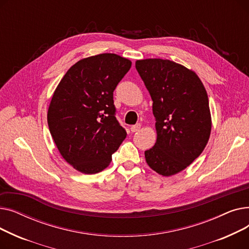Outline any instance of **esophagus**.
<instances>
[{
	"instance_id": "obj_1",
	"label": "esophagus",
	"mask_w": 249,
	"mask_h": 249,
	"mask_svg": "<svg viewBox=\"0 0 249 249\" xmlns=\"http://www.w3.org/2000/svg\"><path fill=\"white\" fill-rule=\"evenodd\" d=\"M141 128V125L140 124H136V125H133V126H131V131L132 132H137V131H139V129Z\"/></svg>"
}]
</instances>
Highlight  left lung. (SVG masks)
I'll return each instance as SVG.
<instances>
[{"label":"left lung","mask_w":249,"mask_h":249,"mask_svg":"<svg viewBox=\"0 0 249 249\" xmlns=\"http://www.w3.org/2000/svg\"><path fill=\"white\" fill-rule=\"evenodd\" d=\"M135 68L153 101L156 142L145 160L163 177L177 175L203 152L212 118L206 89L194 71L161 58L136 60Z\"/></svg>","instance_id":"1"}]
</instances>
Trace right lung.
Returning <instances> with one entry per match:
<instances>
[{"label": "right lung", "mask_w": 249, "mask_h": 249, "mask_svg": "<svg viewBox=\"0 0 249 249\" xmlns=\"http://www.w3.org/2000/svg\"><path fill=\"white\" fill-rule=\"evenodd\" d=\"M131 64L115 53L83 58L63 75L52 95L49 131L63 160L76 171L102 172L126 138L115 117L113 91Z\"/></svg>", "instance_id": "add662e5"}]
</instances>
